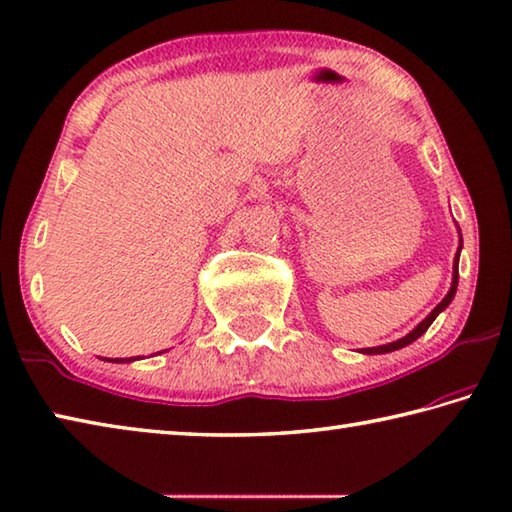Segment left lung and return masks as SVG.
I'll return each mask as SVG.
<instances>
[{
	"label": "left lung",
	"mask_w": 512,
	"mask_h": 512,
	"mask_svg": "<svg viewBox=\"0 0 512 512\" xmlns=\"http://www.w3.org/2000/svg\"><path fill=\"white\" fill-rule=\"evenodd\" d=\"M461 247H464V240H461V231H459V247H457V254H455V263H452V285H450V289H448V294L443 296V301L435 307V310H432L426 318H423V321H421L417 327H414V330H412L410 334L403 336V339L392 341V343H385V345H379V347H363L361 354H385V352L401 350V347H406V345H410L412 341H417L421 334H426V330L432 325V321H435V318H437L443 310H446V307L452 303V298H455V294H457V283H459V254H461Z\"/></svg>",
	"instance_id": "1"
}]
</instances>
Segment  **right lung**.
<instances>
[{
	"mask_svg": "<svg viewBox=\"0 0 512 512\" xmlns=\"http://www.w3.org/2000/svg\"><path fill=\"white\" fill-rule=\"evenodd\" d=\"M140 359V356H136V359H133V356H131V359H104V361H111V363H131V361H138Z\"/></svg>",
	"mask_w": 512,
	"mask_h": 512,
	"instance_id": "add662e5",
	"label": "right lung"
}]
</instances>
